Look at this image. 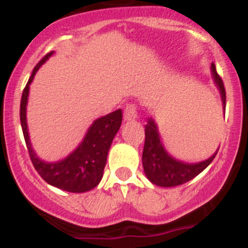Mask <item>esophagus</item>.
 I'll return each instance as SVG.
<instances>
[{
    "instance_id": "esophagus-1",
    "label": "esophagus",
    "mask_w": 248,
    "mask_h": 248,
    "mask_svg": "<svg viewBox=\"0 0 248 248\" xmlns=\"http://www.w3.org/2000/svg\"><path fill=\"white\" fill-rule=\"evenodd\" d=\"M135 118H138L137 105L134 103H129V104H126L125 109H124V119L134 120Z\"/></svg>"
}]
</instances>
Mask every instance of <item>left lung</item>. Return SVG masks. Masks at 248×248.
<instances>
[{"mask_svg":"<svg viewBox=\"0 0 248 248\" xmlns=\"http://www.w3.org/2000/svg\"><path fill=\"white\" fill-rule=\"evenodd\" d=\"M212 76L215 82L217 83L221 92L223 107L226 105V91L223 85L221 77L216 72V67L211 64ZM217 151L210 159L201 161L199 164H184L181 161L172 159L164 149L163 144L160 141L159 133L155 123L153 119H149L145 125V141H144L143 150V168L145 175L149 180L157 186L163 187H172V186L181 185L187 181L192 180L198 176L201 171H203L215 159Z\"/></svg>","mask_w":248,"mask_h":248,"instance_id":"8db88e82","label":"left lung"}]
</instances>
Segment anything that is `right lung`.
Returning a JSON list of instances; mask_svg holds the SVG:
<instances>
[{
	"instance_id": "add662e5",
	"label": "right lung",
	"mask_w": 248,
	"mask_h": 248,
	"mask_svg": "<svg viewBox=\"0 0 248 248\" xmlns=\"http://www.w3.org/2000/svg\"><path fill=\"white\" fill-rule=\"evenodd\" d=\"M52 52L46 54L34 67L32 76L26 84L21 98L19 118L23 130V137L28 149L31 161L41 177L49 185L69 192H85L94 189L100 183L104 171L109 148L114 137L122 125V109L99 118L92 124L84 140L68 157L58 163H45L36 156L31 146L26 122V105H27L30 84L34 74L42 63H45Z\"/></svg>"
}]
</instances>
